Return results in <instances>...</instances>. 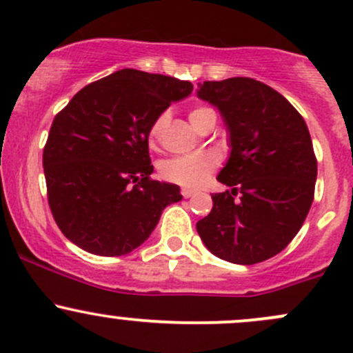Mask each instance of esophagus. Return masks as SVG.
<instances>
[{"label": "esophagus", "mask_w": 353, "mask_h": 353, "mask_svg": "<svg viewBox=\"0 0 353 353\" xmlns=\"http://www.w3.org/2000/svg\"><path fill=\"white\" fill-rule=\"evenodd\" d=\"M181 195H183V199H190V196L195 195V192L190 190V188H183V190H181Z\"/></svg>", "instance_id": "34e87169"}]
</instances>
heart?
<instances>
[{
	"label": "heart",
	"instance_id": "heart-1",
	"mask_svg": "<svg viewBox=\"0 0 353 353\" xmlns=\"http://www.w3.org/2000/svg\"><path fill=\"white\" fill-rule=\"evenodd\" d=\"M192 124L196 130L202 131L208 124L214 123L217 119L215 112L205 105H196L188 112ZM168 112L163 111L153 119L148 130V141L151 146H158L163 139V132H165L166 124H168ZM219 158L217 154L212 151H200V153L193 154H181V157H173L168 160L161 161L160 165V175L163 180L170 181V183L180 185V187L196 188L203 185L207 176L217 168Z\"/></svg>",
	"mask_w": 353,
	"mask_h": 353
}]
</instances>
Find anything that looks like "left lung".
Segmentation results:
<instances>
[{
    "instance_id": "1",
    "label": "left lung",
    "mask_w": 353,
    "mask_h": 353,
    "mask_svg": "<svg viewBox=\"0 0 353 353\" xmlns=\"http://www.w3.org/2000/svg\"><path fill=\"white\" fill-rule=\"evenodd\" d=\"M196 94L221 111L232 148L217 176L232 192L212 195L199 236L223 261L263 263L293 241L312 207L316 157L308 126L281 94L254 79L207 81Z\"/></svg>"
}]
</instances>
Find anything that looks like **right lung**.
I'll use <instances>...</instances> for the list:
<instances>
[{"label":"right lung","instance_id":"1","mask_svg":"<svg viewBox=\"0 0 353 353\" xmlns=\"http://www.w3.org/2000/svg\"><path fill=\"white\" fill-rule=\"evenodd\" d=\"M188 81L123 69L79 90L55 116L43 148L48 205L69 241L124 256L150 237L180 188L151 180L148 130Z\"/></svg>","mask_w":353,"mask_h":353}]
</instances>
